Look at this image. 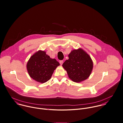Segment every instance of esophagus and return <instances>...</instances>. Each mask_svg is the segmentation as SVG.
I'll return each mask as SVG.
<instances>
[{
  "mask_svg": "<svg viewBox=\"0 0 123 123\" xmlns=\"http://www.w3.org/2000/svg\"><path fill=\"white\" fill-rule=\"evenodd\" d=\"M59 63H60V64L61 65H62L63 64V60H60L59 61Z\"/></svg>",
  "mask_w": 123,
  "mask_h": 123,
  "instance_id": "1",
  "label": "esophagus"
}]
</instances>
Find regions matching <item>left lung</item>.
<instances>
[{
    "mask_svg": "<svg viewBox=\"0 0 123 123\" xmlns=\"http://www.w3.org/2000/svg\"><path fill=\"white\" fill-rule=\"evenodd\" d=\"M68 57L62 66L67 71L69 78L76 82L87 79L93 68V62L90 55L82 49H79L72 50Z\"/></svg>",
    "mask_w": 123,
    "mask_h": 123,
    "instance_id": "8db88e82",
    "label": "left lung"
}]
</instances>
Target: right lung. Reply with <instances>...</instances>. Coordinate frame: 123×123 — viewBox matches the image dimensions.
<instances>
[{"label": "right lung", "mask_w": 123, "mask_h": 123, "mask_svg": "<svg viewBox=\"0 0 123 123\" xmlns=\"http://www.w3.org/2000/svg\"><path fill=\"white\" fill-rule=\"evenodd\" d=\"M59 65L56 59L51 58L45 51L39 50L30 57L26 67L31 78L37 82L44 83L51 78L54 70Z\"/></svg>", "instance_id": "1"}]
</instances>
